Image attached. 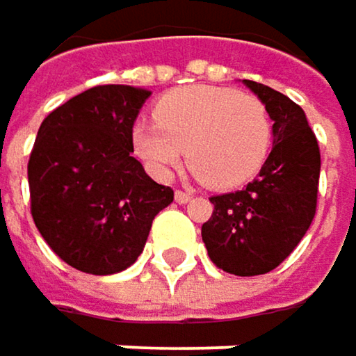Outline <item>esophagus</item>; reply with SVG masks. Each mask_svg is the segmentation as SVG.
<instances>
[{
	"mask_svg": "<svg viewBox=\"0 0 356 356\" xmlns=\"http://www.w3.org/2000/svg\"><path fill=\"white\" fill-rule=\"evenodd\" d=\"M174 199H176V203L184 205V203H188V201L193 199V195H191V193H184V191H176V193H174Z\"/></svg>",
	"mask_w": 356,
	"mask_h": 356,
	"instance_id": "34e87169",
	"label": "esophagus"
}]
</instances>
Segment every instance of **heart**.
I'll return each mask as SVG.
<instances>
[{
  "mask_svg": "<svg viewBox=\"0 0 356 356\" xmlns=\"http://www.w3.org/2000/svg\"><path fill=\"white\" fill-rule=\"evenodd\" d=\"M271 140L266 105L224 87H182L159 99L155 120L132 128L136 155L147 170L170 178L184 157L213 188L247 182L264 163Z\"/></svg>",
  "mask_w": 356,
  "mask_h": 356,
  "instance_id": "1",
  "label": "heart"
}]
</instances>
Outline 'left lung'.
<instances>
[{"mask_svg": "<svg viewBox=\"0 0 356 356\" xmlns=\"http://www.w3.org/2000/svg\"><path fill=\"white\" fill-rule=\"evenodd\" d=\"M243 85L266 105L273 147L247 188L209 199L213 213L201 236L216 267L234 275H259L280 266L309 230L321 157L300 105L261 83Z\"/></svg>", "mask_w": 356, "mask_h": 356, "instance_id": "obj_1", "label": "left lung"}]
</instances>
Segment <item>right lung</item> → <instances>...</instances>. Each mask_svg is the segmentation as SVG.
<instances>
[{
  "instance_id": "1",
  "label": "right lung",
  "mask_w": 356,
  "mask_h": 356,
  "mask_svg": "<svg viewBox=\"0 0 356 356\" xmlns=\"http://www.w3.org/2000/svg\"><path fill=\"white\" fill-rule=\"evenodd\" d=\"M149 90H85L41 124L29 159L31 211L54 253L92 275L130 267L153 218L174 201L170 186L132 157V124Z\"/></svg>"
}]
</instances>
